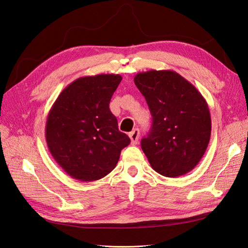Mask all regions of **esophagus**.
<instances>
[{
    "mask_svg": "<svg viewBox=\"0 0 248 248\" xmlns=\"http://www.w3.org/2000/svg\"><path fill=\"white\" fill-rule=\"evenodd\" d=\"M129 138L131 140V144L132 145H137L139 139H140V130L138 128L133 129L130 133H129Z\"/></svg>",
    "mask_w": 248,
    "mask_h": 248,
    "instance_id": "obj_1",
    "label": "esophagus"
}]
</instances>
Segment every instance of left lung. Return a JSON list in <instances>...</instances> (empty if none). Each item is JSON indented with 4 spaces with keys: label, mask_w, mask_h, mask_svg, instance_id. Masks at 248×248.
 Wrapping results in <instances>:
<instances>
[{
    "label": "left lung",
    "mask_w": 248,
    "mask_h": 248,
    "mask_svg": "<svg viewBox=\"0 0 248 248\" xmlns=\"http://www.w3.org/2000/svg\"><path fill=\"white\" fill-rule=\"evenodd\" d=\"M152 115L151 130L140 141L152 169L179 177L197 167L211 137V117L199 90L172 70H149L134 77Z\"/></svg>",
    "instance_id": "1"
}]
</instances>
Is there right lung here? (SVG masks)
<instances>
[{"mask_svg": "<svg viewBox=\"0 0 248 248\" xmlns=\"http://www.w3.org/2000/svg\"><path fill=\"white\" fill-rule=\"evenodd\" d=\"M122 77L79 78L60 93L48 112L46 139L51 156L67 174L82 182L107 176L130 139L119 131L109 101Z\"/></svg>", "mask_w": 248, "mask_h": 248, "instance_id": "1", "label": "right lung"}]
</instances>
